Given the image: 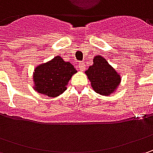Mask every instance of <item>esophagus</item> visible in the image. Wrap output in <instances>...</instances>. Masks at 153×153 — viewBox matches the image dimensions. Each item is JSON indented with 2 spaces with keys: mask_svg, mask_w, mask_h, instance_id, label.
Masks as SVG:
<instances>
[{
  "mask_svg": "<svg viewBox=\"0 0 153 153\" xmlns=\"http://www.w3.org/2000/svg\"><path fill=\"white\" fill-rule=\"evenodd\" d=\"M78 68H79V70L81 71H83L85 70V63L82 61L80 62L79 64H78Z\"/></svg>",
  "mask_w": 153,
  "mask_h": 153,
  "instance_id": "esophagus-1",
  "label": "esophagus"
}]
</instances>
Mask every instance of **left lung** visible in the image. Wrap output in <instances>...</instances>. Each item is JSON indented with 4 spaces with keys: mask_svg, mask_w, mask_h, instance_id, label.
Segmentation results:
<instances>
[{
    "mask_svg": "<svg viewBox=\"0 0 153 153\" xmlns=\"http://www.w3.org/2000/svg\"><path fill=\"white\" fill-rule=\"evenodd\" d=\"M85 73L91 82L93 89L102 95H110L120 83V76L102 56L94 58V65Z\"/></svg>",
    "mask_w": 153,
    "mask_h": 153,
    "instance_id": "obj_1",
    "label": "left lung"
}]
</instances>
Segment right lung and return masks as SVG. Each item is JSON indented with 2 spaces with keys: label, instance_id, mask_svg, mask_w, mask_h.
Returning a JSON list of instances; mask_svg holds the SVG:
<instances>
[{
  "label": "right lung",
  "instance_id": "right-lung-1",
  "mask_svg": "<svg viewBox=\"0 0 153 153\" xmlns=\"http://www.w3.org/2000/svg\"><path fill=\"white\" fill-rule=\"evenodd\" d=\"M76 72L70 63L59 56L36 68L33 80L35 89L49 97H56L65 91L67 82Z\"/></svg>",
  "mask_w": 153,
  "mask_h": 153
}]
</instances>
